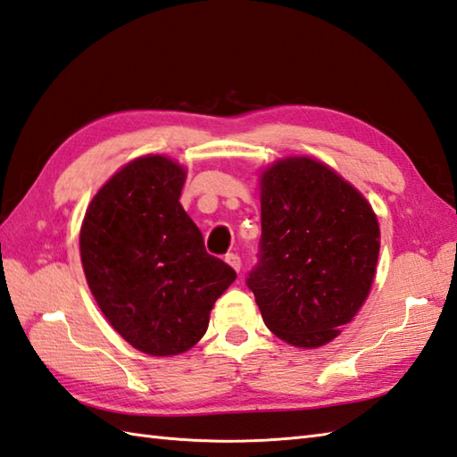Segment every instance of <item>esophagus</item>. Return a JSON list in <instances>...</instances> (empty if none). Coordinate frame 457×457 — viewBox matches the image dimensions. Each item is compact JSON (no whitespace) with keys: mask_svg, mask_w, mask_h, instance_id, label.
<instances>
[{"mask_svg":"<svg viewBox=\"0 0 457 457\" xmlns=\"http://www.w3.org/2000/svg\"><path fill=\"white\" fill-rule=\"evenodd\" d=\"M226 263L229 265V267H234L237 273H239V269H241V257L237 255V253H228L226 255Z\"/></svg>","mask_w":457,"mask_h":457,"instance_id":"esophagus-1","label":"esophagus"}]
</instances>
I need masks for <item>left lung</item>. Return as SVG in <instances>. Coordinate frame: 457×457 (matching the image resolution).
<instances>
[{
    "instance_id": "obj_1",
    "label": "left lung",
    "mask_w": 457,
    "mask_h": 457,
    "mask_svg": "<svg viewBox=\"0 0 457 457\" xmlns=\"http://www.w3.org/2000/svg\"><path fill=\"white\" fill-rule=\"evenodd\" d=\"M377 257L371 206L332 169L295 157L263 172L257 265L245 285L275 336L298 347L334 339L365 303Z\"/></svg>"
}]
</instances>
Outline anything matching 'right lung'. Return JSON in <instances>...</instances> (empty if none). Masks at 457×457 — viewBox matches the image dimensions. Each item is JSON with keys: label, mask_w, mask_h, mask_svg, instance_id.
Masks as SVG:
<instances>
[{"label": "right lung", "mask_w": 457, "mask_h": 457, "mask_svg": "<svg viewBox=\"0 0 457 457\" xmlns=\"http://www.w3.org/2000/svg\"><path fill=\"white\" fill-rule=\"evenodd\" d=\"M182 167L141 157L96 194L80 229L86 280L118 334L149 355L187 352L236 270L210 255L180 206Z\"/></svg>", "instance_id": "add662e5"}]
</instances>
